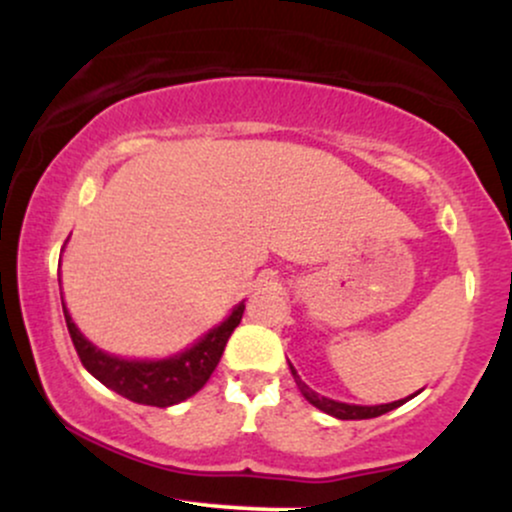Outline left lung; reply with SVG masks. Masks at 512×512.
<instances>
[{
    "instance_id": "8db88e82",
    "label": "left lung",
    "mask_w": 512,
    "mask_h": 512,
    "mask_svg": "<svg viewBox=\"0 0 512 512\" xmlns=\"http://www.w3.org/2000/svg\"><path fill=\"white\" fill-rule=\"evenodd\" d=\"M289 368H291V375H293V380H296V385H298V390H301V395L308 399L310 404H313V407H317L320 411H325V414H330V416H334V419H342V421H356V419H375V416H380V414H387V411H392V409H397V407H402L404 402H407V399H397V402H390V404H375V407H361V404H346V402H337V399H330V397H320L317 395V392H313L310 390L308 385L303 383L301 380V375L296 373V368L291 366L289 363ZM414 397V395H411Z\"/></svg>"
}]
</instances>
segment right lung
Instances as JSON below:
<instances>
[{"label": "right lung", "instance_id": "right-lung-1", "mask_svg": "<svg viewBox=\"0 0 512 512\" xmlns=\"http://www.w3.org/2000/svg\"><path fill=\"white\" fill-rule=\"evenodd\" d=\"M62 310L76 354H79L81 363L93 378L101 380L117 395L132 399L137 404L173 407V404L185 402L187 397H192L207 385L214 368L219 366L228 337L243 320L245 303H238L219 327L209 330L190 349H185L182 354L161 358V361H127V358L105 354L79 332L64 301Z\"/></svg>", "mask_w": 512, "mask_h": 512}]
</instances>
